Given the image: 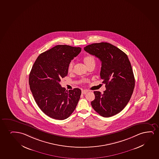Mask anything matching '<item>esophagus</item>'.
<instances>
[{"instance_id":"esophagus-1","label":"esophagus","mask_w":159,"mask_h":159,"mask_svg":"<svg viewBox=\"0 0 159 159\" xmlns=\"http://www.w3.org/2000/svg\"><path fill=\"white\" fill-rule=\"evenodd\" d=\"M81 92H82V94H86L88 92V91H87V90H82Z\"/></svg>"}]
</instances>
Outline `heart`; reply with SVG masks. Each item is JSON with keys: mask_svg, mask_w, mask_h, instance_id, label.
I'll use <instances>...</instances> for the list:
<instances>
[{"mask_svg": "<svg viewBox=\"0 0 159 159\" xmlns=\"http://www.w3.org/2000/svg\"><path fill=\"white\" fill-rule=\"evenodd\" d=\"M84 61L87 67L91 65H95V58L91 55H87L85 56L84 58ZM73 67H74V62L73 61H71L68 64V68H67L68 72H72L73 70Z\"/></svg>", "mask_w": 159, "mask_h": 159, "instance_id": "b5f03b06", "label": "heart"}]
</instances>
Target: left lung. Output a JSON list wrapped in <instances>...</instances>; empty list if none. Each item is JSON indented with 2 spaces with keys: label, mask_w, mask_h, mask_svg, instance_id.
Returning a JSON list of instances; mask_svg holds the SVG:
<instances>
[{
  "label": "left lung",
  "mask_w": 159,
  "mask_h": 159,
  "mask_svg": "<svg viewBox=\"0 0 159 159\" xmlns=\"http://www.w3.org/2000/svg\"><path fill=\"white\" fill-rule=\"evenodd\" d=\"M85 51L101 61L100 77L105 84L103 93L94 91L91 102L100 116L108 118L119 113L130 100L135 79L130 61L124 52L108 43H94L84 48Z\"/></svg>",
  "instance_id": "1"
}]
</instances>
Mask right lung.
<instances>
[{
  "label": "right lung",
  "instance_id": "right-lung-1",
  "mask_svg": "<svg viewBox=\"0 0 159 159\" xmlns=\"http://www.w3.org/2000/svg\"><path fill=\"white\" fill-rule=\"evenodd\" d=\"M80 48L59 45L40 54L29 75V85L38 107L54 119H66L78 103L81 91H67L59 84L68 74V64L80 53Z\"/></svg>",
  "mask_w": 159,
  "mask_h": 159
}]
</instances>
